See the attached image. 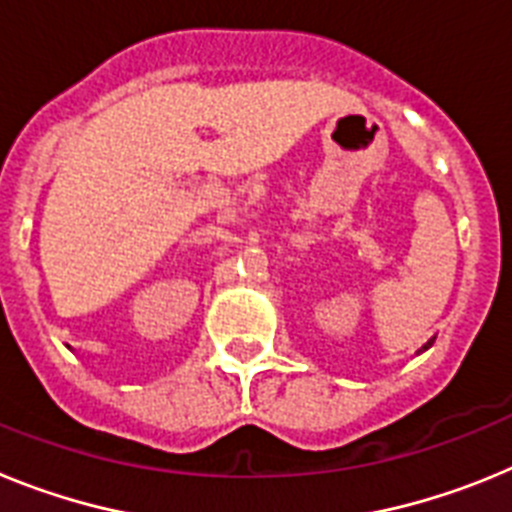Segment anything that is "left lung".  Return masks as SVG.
<instances>
[{
    "instance_id": "left-lung-1",
    "label": "left lung",
    "mask_w": 512,
    "mask_h": 512,
    "mask_svg": "<svg viewBox=\"0 0 512 512\" xmlns=\"http://www.w3.org/2000/svg\"><path fill=\"white\" fill-rule=\"evenodd\" d=\"M433 341H436V336H433V338H428V341H425V343H423V346H420V348H418V354H423V351H428V348H431V346H433Z\"/></svg>"
}]
</instances>
